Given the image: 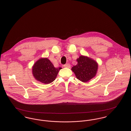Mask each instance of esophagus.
I'll list each match as a JSON object with an SVG mask.
<instances>
[{"mask_svg":"<svg viewBox=\"0 0 131 131\" xmlns=\"http://www.w3.org/2000/svg\"><path fill=\"white\" fill-rule=\"evenodd\" d=\"M63 67L64 68H70L71 67V65L69 63H67L66 64L64 65H63Z\"/></svg>","mask_w":131,"mask_h":131,"instance_id":"34e87169","label":"esophagus"}]
</instances>
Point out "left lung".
<instances>
[{"label":"left lung","mask_w":131,"mask_h":131,"mask_svg":"<svg viewBox=\"0 0 131 131\" xmlns=\"http://www.w3.org/2000/svg\"><path fill=\"white\" fill-rule=\"evenodd\" d=\"M78 63L72 67V70L77 78L83 82H87L94 78L97 73L98 63L87 56H81L77 59Z\"/></svg>","instance_id":"obj_1"}]
</instances>
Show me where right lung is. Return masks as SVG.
<instances>
[{
  "mask_svg": "<svg viewBox=\"0 0 131 131\" xmlns=\"http://www.w3.org/2000/svg\"><path fill=\"white\" fill-rule=\"evenodd\" d=\"M61 68H56L47 58H41L37 60L32 68L33 75L36 80L48 84L54 81Z\"/></svg>",
  "mask_w": 131,
  "mask_h": 131,
  "instance_id": "obj_1",
  "label": "right lung"
}]
</instances>
